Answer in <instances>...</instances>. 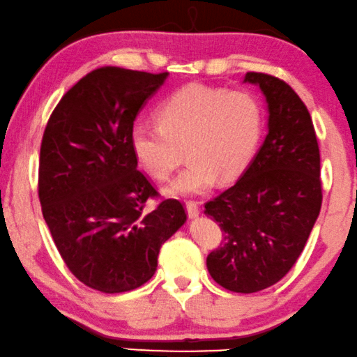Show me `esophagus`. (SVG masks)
<instances>
[{"instance_id":"esophagus-1","label":"esophagus","mask_w":357,"mask_h":357,"mask_svg":"<svg viewBox=\"0 0 357 357\" xmlns=\"http://www.w3.org/2000/svg\"><path fill=\"white\" fill-rule=\"evenodd\" d=\"M185 212H188L189 218H197L199 217V204L194 200H188L185 202Z\"/></svg>"}]
</instances>
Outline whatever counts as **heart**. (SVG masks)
Instances as JSON below:
<instances>
[{"mask_svg": "<svg viewBox=\"0 0 357 357\" xmlns=\"http://www.w3.org/2000/svg\"><path fill=\"white\" fill-rule=\"evenodd\" d=\"M157 123L134 124L130 150L150 178L165 181L185 147L189 162L167 189L184 197L208 190L218 176L228 183L245 172L262 137L264 112L249 92L190 84L160 105Z\"/></svg>", "mask_w": 357, "mask_h": 357, "instance_id": "1", "label": "heart"}]
</instances>
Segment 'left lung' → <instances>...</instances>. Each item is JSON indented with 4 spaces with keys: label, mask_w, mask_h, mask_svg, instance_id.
I'll list each match as a JSON object with an SVG mask.
<instances>
[{
    "label": "left lung",
    "mask_w": 357,
    "mask_h": 357,
    "mask_svg": "<svg viewBox=\"0 0 357 357\" xmlns=\"http://www.w3.org/2000/svg\"><path fill=\"white\" fill-rule=\"evenodd\" d=\"M268 109L264 144L234 185L205 204L223 231L207 257L220 286L257 293L284 277L303 252L322 207L320 152L310 114L283 80L248 73Z\"/></svg>",
    "instance_id": "left-lung-1"
}]
</instances>
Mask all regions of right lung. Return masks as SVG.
Returning a JSON list of instances; mask_svg holds the SVG:
<instances>
[{"mask_svg": "<svg viewBox=\"0 0 357 357\" xmlns=\"http://www.w3.org/2000/svg\"><path fill=\"white\" fill-rule=\"evenodd\" d=\"M168 73L98 68L69 89L48 119L40 149L38 197L52 238L74 277L114 294L153 277L160 248L185 223L137 169L129 135Z\"/></svg>", "mask_w": 357, "mask_h": 357, "instance_id": "1", "label": "right lung"}]
</instances>
